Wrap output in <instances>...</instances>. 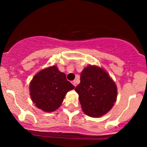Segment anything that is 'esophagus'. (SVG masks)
Masks as SVG:
<instances>
[{
    "label": "esophagus",
    "instance_id": "34e87169",
    "mask_svg": "<svg viewBox=\"0 0 147 147\" xmlns=\"http://www.w3.org/2000/svg\"><path fill=\"white\" fill-rule=\"evenodd\" d=\"M72 83H73V85H74L75 87H76V85H77V83L78 82H77V81H76V80H74V81L72 82Z\"/></svg>",
    "mask_w": 147,
    "mask_h": 147
}]
</instances>
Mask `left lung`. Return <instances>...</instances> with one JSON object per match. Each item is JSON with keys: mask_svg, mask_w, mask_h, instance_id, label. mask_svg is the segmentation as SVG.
Wrapping results in <instances>:
<instances>
[{"mask_svg": "<svg viewBox=\"0 0 147 147\" xmlns=\"http://www.w3.org/2000/svg\"><path fill=\"white\" fill-rule=\"evenodd\" d=\"M83 112L100 117L112 108L117 98V87L103 69L88 66L83 70L80 83L75 88Z\"/></svg>", "mask_w": 147, "mask_h": 147, "instance_id": "left-lung-1", "label": "left lung"}]
</instances>
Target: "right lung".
I'll list each match as a JSON object with an SVG mask.
<instances>
[{"label": "right lung", "mask_w": 147, "mask_h": 147, "mask_svg": "<svg viewBox=\"0 0 147 147\" xmlns=\"http://www.w3.org/2000/svg\"><path fill=\"white\" fill-rule=\"evenodd\" d=\"M74 88L66 80L64 73L54 65L37 73L29 89L36 107L45 112H53L60 107L66 93Z\"/></svg>", "instance_id": "1"}]
</instances>
